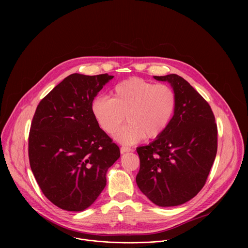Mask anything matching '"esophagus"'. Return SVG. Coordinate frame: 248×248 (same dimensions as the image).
<instances>
[{"label":"esophagus","mask_w":248,"mask_h":248,"mask_svg":"<svg viewBox=\"0 0 248 248\" xmlns=\"http://www.w3.org/2000/svg\"><path fill=\"white\" fill-rule=\"evenodd\" d=\"M133 149L132 148H129V147H126V146H122L120 148V152L121 154H124V153H127V152H132Z\"/></svg>","instance_id":"esophagus-1"}]
</instances>
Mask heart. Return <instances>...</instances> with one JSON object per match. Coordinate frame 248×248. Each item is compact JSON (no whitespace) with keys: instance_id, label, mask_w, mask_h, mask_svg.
Here are the masks:
<instances>
[{"instance_id":"b5f03b06","label":"heart","mask_w":248,"mask_h":248,"mask_svg":"<svg viewBox=\"0 0 248 248\" xmlns=\"http://www.w3.org/2000/svg\"><path fill=\"white\" fill-rule=\"evenodd\" d=\"M176 103V93L169 85L134 77L118 83L112 90V97H95L92 102V112L109 135L116 132L127 115L128 124L118 131L115 140L132 145L145 137L155 139L160 136L173 117Z\"/></svg>"}]
</instances>
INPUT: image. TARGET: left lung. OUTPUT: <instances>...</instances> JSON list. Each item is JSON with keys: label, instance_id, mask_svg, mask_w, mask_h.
Segmentation results:
<instances>
[{"label": "left lung", "instance_id": "left-lung-1", "mask_svg": "<svg viewBox=\"0 0 248 248\" xmlns=\"http://www.w3.org/2000/svg\"><path fill=\"white\" fill-rule=\"evenodd\" d=\"M168 81L176 93L174 116L166 130L137 149L140 168L137 183L155 204H182L203 188L217 149V127L208 102L177 74L154 76Z\"/></svg>", "mask_w": 248, "mask_h": 248}]
</instances>
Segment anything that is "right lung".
I'll list each match as a JSON object with an SVG mask.
<instances>
[{"label":"right lung","mask_w":248,"mask_h":248,"mask_svg":"<svg viewBox=\"0 0 248 248\" xmlns=\"http://www.w3.org/2000/svg\"><path fill=\"white\" fill-rule=\"evenodd\" d=\"M112 75L66 77L38 104L29 136V158L46 198L67 211L91 206L106 186L119 147L100 129L92 102Z\"/></svg>","instance_id":"1"}]
</instances>
